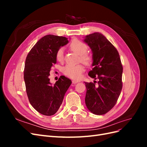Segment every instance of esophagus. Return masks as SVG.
I'll return each instance as SVG.
<instances>
[{"instance_id": "esophagus-1", "label": "esophagus", "mask_w": 147, "mask_h": 147, "mask_svg": "<svg viewBox=\"0 0 147 147\" xmlns=\"http://www.w3.org/2000/svg\"><path fill=\"white\" fill-rule=\"evenodd\" d=\"M77 83H78V82L77 81V80H72V83L73 84H76Z\"/></svg>"}]
</instances>
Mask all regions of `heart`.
Returning a JSON list of instances; mask_svg holds the SVG:
<instances>
[{
    "label": "heart",
    "mask_w": 147,
    "mask_h": 147,
    "mask_svg": "<svg viewBox=\"0 0 147 147\" xmlns=\"http://www.w3.org/2000/svg\"><path fill=\"white\" fill-rule=\"evenodd\" d=\"M70 48L72 51L80 55V60L86 65L90 64L92 61V57L86 53L88 51V45L84 42L77 39L73 40L70 44ZM56 59L58 61H63L64 59V50L59 48L56 52ZM84 71V67L78 64L76 65H67L63 69L64 74L71 78L79 79L81 78L82 74Z\"/></svg>",
    "instance_id": "1"
}]
</instances>
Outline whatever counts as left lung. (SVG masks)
Returning a JSON list of instances; mask_svg holds the SVG:
<instances>
[{"mask_svg":"<svg viewBox=\"0 0 147 147\" xmlns=\"http://www.w3.org/2000/svg\"><path fill=\"white\" fill-rule=\"evenodd\" d=\"M84 42L92 53L93 68L89 76L98 79L94 83H85V104L88 109L95 115L107 113L116 104L121 93L123 66L119 53L104 35L94 32L86 35Z\"/></svg>","mask_w":147,"mask_h":147,"instance_id":"obj_1","label":"left lung"}]
</instances>
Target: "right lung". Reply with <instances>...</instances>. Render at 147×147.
Instances as JSON below:
<instances>
[{
  "mask_svg": "<svg viewBox=\"0 0 147 147\" xmlns=\"http://www.w3.org/2000/svg\"><path fill=\"white\" fill-rule=\"evenodd\" d=\"M69 42L67 38L47 35L35 43L26 57L24 70L26 90L30 104L46 116L55 114L63 103L72 81L61 76L54 85L50 82L51 68L56 63V52Z\"/></svg>",
  "mask_w": 147,
  "mask_h": 147,
  "instance_id": "1",
  "label": "right lung"
}]
</instances>
